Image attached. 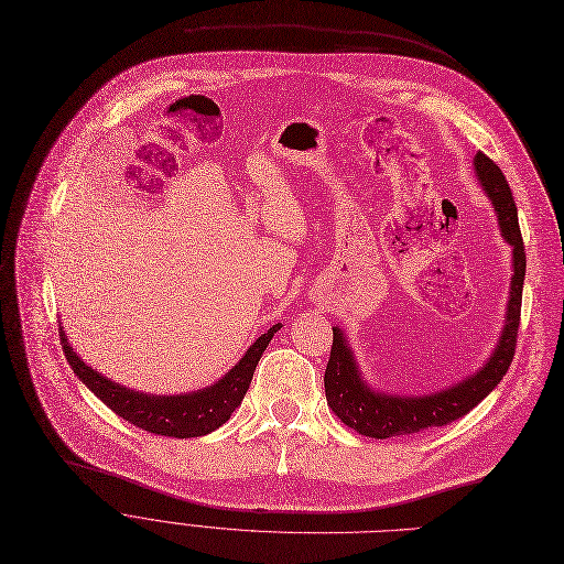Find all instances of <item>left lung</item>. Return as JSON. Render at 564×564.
Wrapping results in <instances>:
<instances>
[{"instance_id": "1", "label": "left lung", "mask_w": 564, "mask_h": 564, "mask_svg": "<svg viewBox=\"0 0 564 564\" xmlns=\"http://www.w3.org/2000/svg\"><path fill=\"white\" fill-rule=\"evenodd\" d=\"M475 174L479 185L485 187L491 199L502 238L512 246V284H509V301L502 335L494 348L491 358L481 365L479 371L470 373L457 386H449L434 394L401 397L390 392H379L362 381V373L356 365L351 346L346 335L333 328V348L326 367V399L333 413L358 434L369 438H392L424 432V429L443 426L464 417L485 399L507 373L514 358L517 333L521 321V296L525 278V250L519 229L517 204L509 191V183L500 167L481 151L475 155Z\"/></svg>"}]
</instances>
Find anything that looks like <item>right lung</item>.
<instances>
[{"label":"right lung","mask_w":564,"mask_h":564,"mask_svg":"<svg viewBox=\"0 0 564 564\" xmlns=\"http://www.w3.org/2000/svg\"><path fill=\"white\" fill-rule=\"evenodd\" d=\"M282 326L275 324L271 330H265L250 348L246 356L240 358L225 377L208 388H202L197 392H183V394H147L140 390H130L126 386H119L110 379H105L102 373L91 369L79 360V356L73 351V346L66 339L64 328L59 326V339L64 346V356L68 365L73 367L75 377L83 381L105 406H110L119 417L128 420L144 432L172 436V438H197L216 432L223 426L231 413L243 401L252 373L257 369V362L265 346L271 344L273 335Z\"/></svg>","instance_id":"obj_1"}]
</instances>
